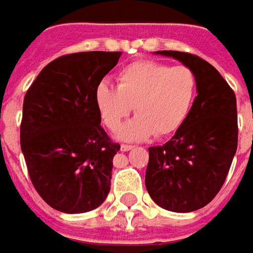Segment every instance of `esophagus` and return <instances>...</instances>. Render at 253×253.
Here are the masks:
<instances>
[{
    "instance_id": "obj_1",
    "label": "esophagus",
    "mask_w": 253,
    "mask_h": 253,
    "mask_svg": "<svg viewBox=\"0 0 253 253\" xmlns=\"http://www.w3.org/2000/svg\"><path fill=\"white\" fill-rule=\"evenodd\" d=\"M131 149H133V146H132V145H121L122 152H128V151H131Z\"/></svg>"
}]
</instances>
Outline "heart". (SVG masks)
I'll list each match as a JSON object with an SVG mask.
<instances>
[{"label":"heart","instance_id":"obj_1","mask_svg":"<svg viewBox=\"0 0 253 253\" xmlns=\"http://www.w3.org/2000/svg\"><path fill=\"white\" fill-rule=\"evenodd\" d=\"M197 77L186 66L138 60L117 76V87L101 82L95 87V105L104 124L117 131L129 115L138 114L122 126L117 138L142 142L155 133L166 136L189 118L197 97Z\"/></svg>","mask_w":253,"mask_h":253}]
</instances>
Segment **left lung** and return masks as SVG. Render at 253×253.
<instances>
[{
  "label": "left lung",
  "mask_w": 253,
  "mask_h": 253,
  "mask_svg": "<svg viewBox=\"0 0 253 253\" xmlns=\"http://www.w3.org/2000/svg\"><path fill=\"white\" fill-rule=\"evenodd\" d=\"M191 69L197 97L189 118L162 146L149 148L145 186L152 200L173 212L203 209L217 196L238 145L237 98L215 67L199 56L159 50Z\"/></svg>",
  "instance_id": "left-lung-1"
}]
</instances>
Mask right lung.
Here are the masks:
<instances>
[{
	"instance_id": "add662e5",
	"label": "right lung",
	"mask_w": 253,
	"mask_h": 253,
	"mask_svg": "<svg viewBox=\"0 0 253 253\" xmlns=\"http://www.w3.org/2000/svg\"><path fill=\"white\" fill-rule=\"evenodd\" d=\"M122 52H82L44 66L24 98L21 149L39 196L66 214L100 207L120 151L101 128L95 87Z\"/></svg>"
}]
</instances>
